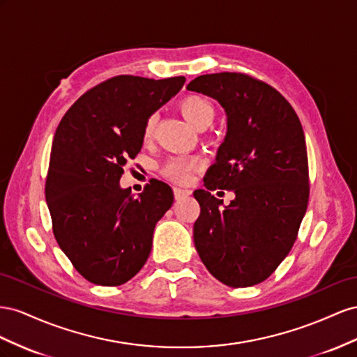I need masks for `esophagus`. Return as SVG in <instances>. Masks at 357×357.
Returning <instances> with one entry per match:
<instances>
[{"label":"esophagus","instance_id":"obj_1","mask_svg":"<svg viewBox=\"0 0 357 357\" xmlns=\"http://www.w3.org/2000/svg\"><path fill=\"white\" fill-rule=\"evenodd\" d=\"M191 195V191L188 190H181V188H175L173 190V196H175L176 200H181V199H185Z\"/></svg>","mask_w":357,"mask_h":357}]
</instances>
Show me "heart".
<instances>
[{
	"mask_svg": "<svg viewBox=\"0 0 357 357\" xmlns=\"http://www.w3.org/2000/svg\"><path fill=\"white\" fill-rule=\"evenodd\" d=\"M179 110L192 126L203 130L206 128L215 116V109L213 105L205 97L199 94H188L179 101ZM157 115L148 116L144 126V137L145 142H151L155 135L157 128ZM202 167V161L199 158H185V157H175L170 158L165 166H162V175L167 179L176 182V184H187L192 172H196Z\"/></svg>",
	"mask_w": 357,
	"mask_h": 357,
	"instance_id": "obj_1",
	"label": "heart"
}]
</instances>
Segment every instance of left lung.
<instances>
[{
	"instance_id": "obj_1",
	"label": "left lung",
	"mask_w": 357,
	"mask_h": 357,
	"mask_svg": "<svg viewBox=\"0 0 357 357\" xmlns=\"http://www.w3.org/2000/svg\"><path fill=\"white\" fill-rule=\"evenodd\" d=\"M187 89L218 100L227 135L196 190L192 238L206 269L229 287L269 278L298 238L310 199L308 155L296 112L277 89L243 73L196 77ZM236 192L229 207L211 195Z\"/></svg>"
}]
</instances>
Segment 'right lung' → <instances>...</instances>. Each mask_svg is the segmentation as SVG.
Returning a JSON list of instances; mask_svg holds the SVG:
<instances>
[{"label":"right lung","mask_w":357,"mask_h":357,"mask_svg":"<svg viewBox=\"0 0 357 357\" xmlns=\"http://www.w3.org/2000/svg\"><path fill=\"white\" fill-rule=\"evenodd\" d=\"M184 82V76L110 77L77 98L59 122L45 195L59 248L89 282L121 286L149 257L173 191L151 179L135 197L119 179L140 152L148 116Z\"/></svg>","instance_id":"1"}]
</instances>
